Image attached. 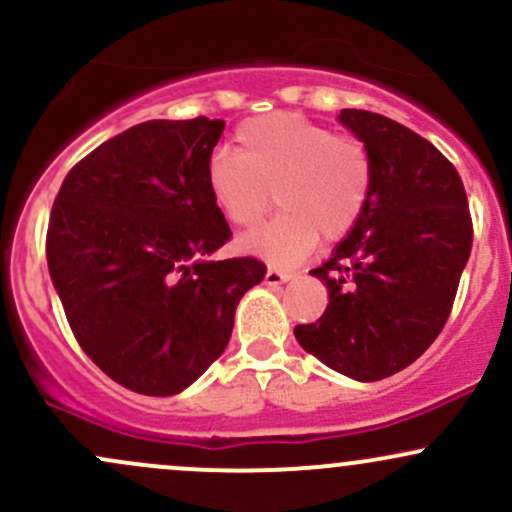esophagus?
<instances>
[{
    "label": "esophagus",
    "mask_w": 512,
    "mask_h": 512,
    "mask_svg": "<svg viewBox=\"0 0 512 512\" xmlns=\"http://www.w3.org/2000/svg\"><path fill=\"white\" fill-rule=\"evenodd\" d=\"M294 277L291 272H286V269H277V267H269L267 274H265V284L267 286H279L284 282H289V279Z\"/></svg>",
    "instance_id": "1"
}]
</instances>
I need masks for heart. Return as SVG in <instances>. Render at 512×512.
Instances as JSON below:
<instances>
[{
    "mask_svg": "<svg viewBox=\"0 0 512 512\" xmlns=\"http://www.w3.org/2000/svg\"><path fill=\"white\" fill-rule=\"evenodd\" d=\"M372 184V153L362 140L291 111L243 121L235 155H213L206 167L213 204L238 228H255L274 192L282 213L243 240L247 252L274 265L303 260L320 235L328 243L345 238L367 209Z\"/></svg>",
    "mask_w": 512,
    "mask_h": 512,
    "instance_id": "1",
    "label": "heart"
}]
</instances>
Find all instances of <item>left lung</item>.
Instances as JSON below:
<instances>
[{"label":"left lung","instance_id":"left-lung-1","mask_svg":"<svg viewBox=\"0 0 512 512\" xmlns=\"http://www.w3.org/2000/svg\"><path fill=\"white\" fill-rule=\"evenodd\" d=\"M340 121L372 153L369 204L313 277L328 286L296 340L335 372L379 381L423 355L445 328L474 226L459 172L430 140L362 109Z\"/></svg>","mask_w":512,"mask_h":512}]
</instances>
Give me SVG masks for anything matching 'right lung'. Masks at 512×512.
I'll list each match as a JSON object with an SVG mask.
<instances>
[{"label":"right lung","instance_id":"right-lung-1","mask_svg":"<svg viewBox=\"0 0 512 512\" xmlns=\"http://www.w3.org/2000/svg\"><path fill=\"white\" fill-rule=\"evenodd\" d=\"M221 119L145 121L67 172L46 257L84 355L143 396L187 389L226 350L257 257L209 260L230 228L206 187Z\"/></svg>","mask_w":512,"mask_h":512}]
</instances>
